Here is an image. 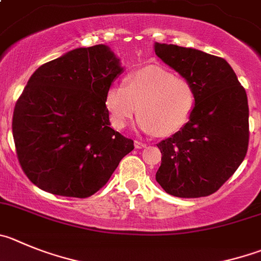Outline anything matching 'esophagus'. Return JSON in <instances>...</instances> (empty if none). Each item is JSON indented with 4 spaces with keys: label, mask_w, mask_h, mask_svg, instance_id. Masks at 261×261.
Here are the masks:
<instances>
[{
    "label": "esophagus",
    "mask_w": 261,
    "mask_h": 261,
    "mask_svg": "<svg viewBox=\"0 0 261 261\" xmlns=\"http://www.w3.org/2000/svg\"><path fill=\"white\" fill-rule=\"evenodd\" d=\"M135 146H136V149H142V147H146V143L141 142V141L136 140L135 141Z\"/></svg>",
    "instance_id": "obj_1"
}]
</instances>
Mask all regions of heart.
Masks as SVG:
<instances>
[{
	"instance_id": "heart-1",
	"label": "heart",
	"mask_w": 261,
	"mask_h": 261,
	"mask_svg": "<svg viewBox=\"0 0 261 261\" xmlns=\"http://www.w3.org/2000/svg\"><path fill=\"white\" fill-rule=\"evenodd\" d=\"M195 101L190 81L158 66L133 71L125 84H112L105 94V106L115 129L125 128L140 111L138 126L162 137L177 133L188 124Z\"/></svg>"
}]
</instances>
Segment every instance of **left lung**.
Instances as JSON below:
<instances>
[{"instance_id": "obj_1", "label": "left lung", "mask_w": 261, "mask_h": 261, "mask_svg": "<svg viewBox=\"0 0 261 261\" xmlns=\"http://www.w3.org/2000/svg\"><path fill=\"white\" fill-rule=\"evenodd\" d=\"M155 54L190 81L194 111L185 126L156 146L162 163L156 181L168 194H214L247 154L248 103L245 88L224 58L191 47L155 44Z\"/></svg>"}]
</instances>
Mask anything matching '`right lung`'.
I'll return each instance as SVG.
<instances>
[{"label":"right lung","instance_id":"obj_1","mask_svg":"<svg viewBox=\"0 0 261 261\" xmlns=\"http://www.w3.org/2000/svg\"><path fill=\"white\" fill-rule=\"evenodd\" d=\"M123 72L106 45L79 47L38 67L16 101L13 137L27 177L62 197L106 185L133 140L110 126L105 94Z\"/></svg>","mask_w":261,"mask_h":261}]
</instances>
